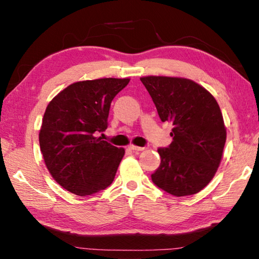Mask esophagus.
Wrapping results in <instances>:
<instances>
[{"instance_id": "esophagus-1", "label": "esophagus", "mask_w": 259, "mask_h": 259, "mask_svg": "<svg viewBox=\"0 0 259 259\" xmlns=\"http://www.w3.org/2000/svg\"><path fill=\"white\" fill-rule=\"evenodd\" d=\"M129 150L134 151V152H142L145 150V147H140V146H136V145H129Z\"/></svg>"}]
</instances>
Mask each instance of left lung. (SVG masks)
<instances>
[{
    "label": "left lung",
    "mask_w": 259,
    "mask_h": 259,
    "mask_svg": "<svg viewBox=\"0 0 259 259\" xmlns=\"http://www.w3.org/2000/svg\"><path fill=\"white\" fill-rule=\"evenodd\" d=\"M162 122H171L172 142L159 148L155 185L174 196L200 192L216 174L226 142V128L213 96L184 77L144 76Z\"/></svg>",
    "instance_id": "obj_1"
}]
</instances>
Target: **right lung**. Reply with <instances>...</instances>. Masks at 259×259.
Returning <instances> with one entry per match:
<instances>
[{
	"mask_svg": "<svg viewBox=\"0 0 259 259\" xmlns=\"http://www.w3.org/2000/svg\"><path fill=\"white\" fill-rule=\"evenodd\" d=\"M130 78H97L65 88L47 106L38 140L46 165L65 190L84 196L111 185L124 155L99 133L114 97Z\"/></svg>",
	"mask_w": 259,
	"mask_h": 259,
	"instance_id": "1",
	"label": "right lung"
}]
</instances>
